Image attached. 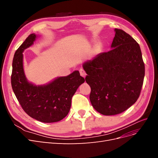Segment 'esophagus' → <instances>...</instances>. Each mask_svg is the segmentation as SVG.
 Masks as SVG:
<instances>
[{"instance_id": "1", "label": "esophagus", "mask_w": 158, "mask_h": 158, "mask_svg": "<svg viewBox=\"0 0 158 158\" xmlns=\"http://www.w3.org/2000/svg\"><path fill=\"white\" fill-rule=\"evenodd\" d=\"M79 71H80V75L82 76V77L85 78V76H86V73H85V72L84 71V69H81Z\"/></svg>"}]
</instances>
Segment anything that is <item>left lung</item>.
I'll return each instance as SVG.
<instances>
[{
  "instance_id": "obj_1",
  "label": "left lung",
  "mask_w": 158,
  "mask_h": 158,
  "mask_svg": "<svg viewBox=\"0 0 158 158\" xmlns=\"http://www.w3.org/2000/svg\"><path fill=\"white\" fill-rule=\"evenodd\" d=\"M114 31L112 49L83 64L91 103L104 115L121 113L132 106L140 96L145 74L139 44L125 31Z\"/></svg>"
}]
</instances>
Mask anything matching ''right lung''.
I'll list each match as a JSON object with an SVG mask.
<instances>
[{
    "label": "right lung",
    "mask_w": 158,
    "mask_h": 158,
    "mask_svg": "<svg viewBox=\"0 0 158 158\" xmlns=\"http://www.w3.org/2000/svg\"><path fill=\"white\" fill-rule=\"evenodd\" d=\"M35 37L33 33L30 34L14 54L12 88L23 110L30 117L43 123L58 122L68 114L72 98L85 80L78 71H74L45 85L36 86L28 82L23 73L22 52L33 44Z\"/></svg>",
    "instance_id": "right-lung-1"
}]
</instances>
